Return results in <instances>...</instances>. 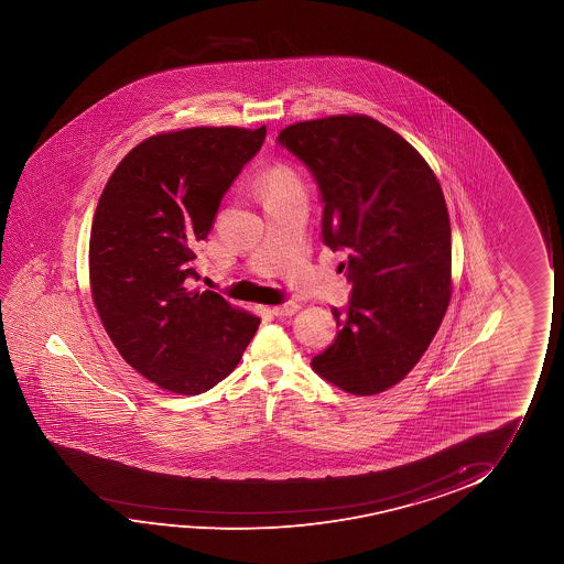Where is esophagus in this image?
I'll return each mask as SVG.
<instances>
[{"instance_id":"1","label":"esophagus","mask_w":564,"mask_h":564,"mask_svg":"<svg viewBox=\"0 0 564 564\" xmlns=\"http://www.w3.org/2000/svg\"><path fill=\"white\" fill-rule=\"evenodd\" d=\"M296 310H299V304H296V302H286V304H281V306H273V308H271V314L279 317L293 316Z\"/></svg>"}]
</instances>
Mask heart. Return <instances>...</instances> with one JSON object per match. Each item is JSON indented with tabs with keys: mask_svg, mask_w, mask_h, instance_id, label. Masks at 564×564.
<instances>
[{
	"mask_svg": "<svg viewBox=\"0 0 564 564\" xmlns=\"http://www.w3.org/2000/svg\"><path fill=\"white\" fill-rule=\"evenodd\" d=\"M258 191L262 194L263 202H279L304 194V183H302L299 171L294 170L289 163H271L268 170L263 171L262 177L258 181Z\"/></svg>",
	"mask_w": 564,
	"mask_h": 564,
	"instance_id": "heart-1",
	"label": "heart"
}]
</instances>
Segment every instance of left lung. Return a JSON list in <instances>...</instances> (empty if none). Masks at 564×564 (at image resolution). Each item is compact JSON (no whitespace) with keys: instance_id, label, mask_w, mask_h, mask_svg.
I'll return each mask as SVG.
<instances>
[{"instance_id":"obj_1","label":"left lung","mask_w":564,"mask_h":564,"mask_svg":"<svg viewBox=\"0 0 564 564\" xmlns=\"http://www.w3.org/2000/svg\"><path fill=\"white\" fill-rule=\"evenodd\" d=\"M278 142L316 178L325 245L348 252L350 301L333 308L337 339L312 368L356 397L383 393L416 366L451 302L440 181L416 148L368 116L289 124Z\"/></svg>"}]
</instances>
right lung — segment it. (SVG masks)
I'll list each match as a JSON object with an SVG mask.
<instances>
[{"label": "right lung", "mask_w": 564, "mask_h": 564, "mask_svg": "<svg viewBox=\"0 0 564 564\" xmlns=\"http://www.w3.org/2000/svg\"><path fill=\"white\" fill-rule=\"evenodd\" d=\"M265 127L160 132L124 155L94 214V306L124 362L165 391L200 394L227 378L260 317L191 291L194 248L224 194L262 148Z\"/></svg>", "instance_id": "1"}]
</instances>
